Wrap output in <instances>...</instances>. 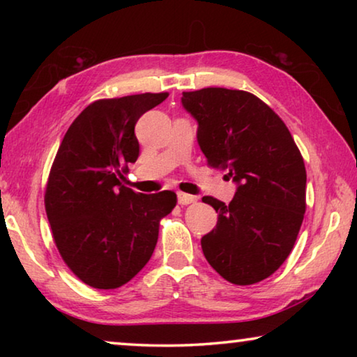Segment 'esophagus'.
<instances>
[{"label": "esophagus", "instance_id": "34e87169", "mask_svg": "<svg viewBox=\"0 0 357 357\" xmlns=\"http://www.w3.org/2000/svg\"><path fill=\"white\" fill-rule=\"evenodd\" d=\"M197 202V197L189 195V193H184V192H179L178 193V203L179 204H190V203H195Z\"/></svg>", "mask_w": 357, "mask_h": 357}]
</instances>
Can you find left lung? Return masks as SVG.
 Listing matches in <instances>:
<instances>
[{
	"mask_svg": "<svg viewBox=\"0 0 357 357\" xmlns=\"http://www.w3.org/2000/svg\"><path fill=\"white\" fill-rule=\"evenodd\" d=\"M198 123L197 140L209 167L236 183L229 204L203 197L219 213L202 238L208 263L234 285L268 279L288 258L305 213L304 159L285 123L257 96L203 88L183 93Z\"/></svg>",
	"mask_w": 357,
	"mask_h": 357,
	"instance_id": "1",
	"label": "left lung"
}]
</instances>
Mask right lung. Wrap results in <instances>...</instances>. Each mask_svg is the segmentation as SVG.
Here are the masks:
<instances>
[{"instance_id":"1","label":"right lung","mask_w":357,"mask_h":357,"mask_svg":"<svg viewBox=\"0 0 357 357\" xmlns=\"http://www.w3.org/2000/svg\"><path fill=\"white\" fill-rule=\"evenodd\" d=\"M168 93L102 99L66 132L53 160L45 211L64 263L99 289L118 288L149 261L159 222L176 206V193H137L123 173L140 154L135 124Z\"/></svg>"}]
</instances>
